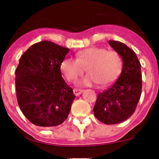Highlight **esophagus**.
<instances>
[{"label": "esophagus", "instance_id": "esophagus-1", "mask_svg": "<svg viewBox=\"0 0 159 159\" xmlns=\"http://www.w3.org/2000/svg\"><path fill=\"white\" fill-rule=\"evenodd\" d=\"M84 90H80V89H75V90H74V93H75V95L76 96H78V95H80V94H82V93L84 92Z\"/></svg>", "mask_w": 159, "mask_h": 159}]
</instances>
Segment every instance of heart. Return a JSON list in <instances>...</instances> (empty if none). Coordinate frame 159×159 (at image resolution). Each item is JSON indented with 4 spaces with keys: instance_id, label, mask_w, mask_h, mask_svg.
I'll return each instance as SVG.
<instances>
[{
    "instance_id": "1",
    "label": "heart",
    "mask_w": 159,
    "mask_h": 159,
    "mask_svg": "<svg viewBox=\"0 0 159 159\" xmlns=\"http://www.w3.org/2000/svg\"><path fill=\"white\" fill-rule=\"evenodd\" d=\"M77 60L65 58L61 64V69L69 82H77L84 74H90L83 84L90 85L97 82L106 86L114 82L122 69V61L116 51H108L104 48L91 47L76 53Z\"/></svg>"
}]
</instances>
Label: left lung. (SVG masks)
I'll list each match as a JSON object with an SVG mask.
<instances>
[{"mask_svg":"<svg viewBox=\"0 0 159 159\" xmlns=\"http://www.w3.org/2000/svg\"><path fill=\"white\" fill-rule=\"evenodd\" d=\"M108 44L122 58V70L116 82L98 95L93 112L101 122L115 125L127 120L135 111L142 91V75L132 49L119 41L109 40Z\"/></svg>","mask_w":159,"mask_h":159,"instance_id":"obj_1","label":"left lung"}]
</instances>
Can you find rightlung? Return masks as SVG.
Here are the masks:
<instances>
[{"label":"right lung","mask_w":159,"mask_h":159,"mask_svg":"<svg viewBox=\"0 0 159 159\" xmlns=\"http://www.w3.org/2000/svg\"><path fill=\"white\" fill-rule=\"evenodd\" d=\"M69 51L51 41H41L21 57L15 71L17 101L34 125L56 127L68 117L75 95L63 79L61 64Z\"/></svg>","instance_id":"1"}]
</instances>
